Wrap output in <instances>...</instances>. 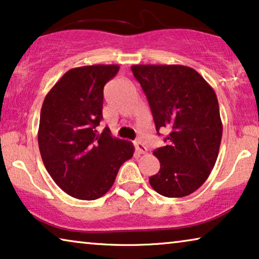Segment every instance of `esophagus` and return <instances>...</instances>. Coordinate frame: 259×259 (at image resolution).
<instances>
[{
  "label": "esophagus",
  "instance_id": "1",
  "mask_svg": "<svg viewBox=\"0 0 259 259\" xmlns=\"http://www.w3.org/2000/svg\"><path fill=\"white\" fill-rule=\"evenodd\" d=\"M135 147H136V150H137L138 152H141V154H145V152L148 151L147 147H145V145H144L143 143H142L141 140H136V141H135Z\"/></svg>",
  "mask_w": 259,
  "mask_h": 259
}]
</instances>
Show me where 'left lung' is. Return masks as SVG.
<instances>
[{"label": "left lung", "instance_id": "8db88e82", "mask_svg": "<svg viewBox=\"0 0 259 259\" xmlns=\"http://www.w3.org/2000/svg\"><path fill=\"white\" fill-rule=\"evenodd\" d=\"M131 71L150 105L166 145L154 150L161 169L149 178L159 195L180 198L207 180L217 161L223 124L212 87L195 69L180 64H135Z\"/></svg>", "mask_w": 259, "mask_h": 259}]
</instances>
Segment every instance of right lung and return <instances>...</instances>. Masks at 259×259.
<instances>
[{
    "label": "right lung",
    "mask_w": 259,
    "mask_h": 259,
    "mask_svg": "<svg viewBox=\"0 0 259 259\" xmlns=\"http://www.w3.org/2000/svg\"><path fill=\"white\" fill-rule=\"evenodd\" d=\"M117 64L68 70L47 94L41 109L38 148L47 171L71 197L94 201L110 190L119 167L133 157L130 141L98 134L105 83Z\"/></svg>",
    "instance_id": "obj_1"
}]
</instances>
